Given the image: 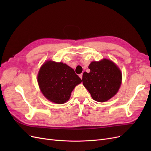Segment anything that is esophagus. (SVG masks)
<instances>
[{
    "label": "esophagus",
    "mask_w": 151,
    "mask_h": 151,
    "mask_svg": "<svg viewBox=\"0 0 151 151\" xmlns=\"http://www.w3.org/2000/svg\"><path fill=\"white\" fill-rule=\"evenodd\" d=\"M79 77H80L81 79H83V73H81V74H80L79 75Z\"/></svg>",
    "instance_id": "esophagus-1"
}]
</instances>
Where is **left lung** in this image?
<instances>
[{
  "mask_svg": "<svg viewBox=\"0 0 151 151\" xmlns=\"http://www.w3.org/2000/svg\"><path fill=\"white\" fill-rule=\"evenodd\" d=\"M90 72H84L83 83L95 101L104 102L115 96L122 83V73L118 67L108 59L92 62Z\"/></svg>",
  "mask_w": 151,
  "mask_h": 151,
  "instance_id": "8db88e82",
  "label": "left lung"
}]
</instances>
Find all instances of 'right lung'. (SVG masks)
<instances>
[{"instance_id": "right-lung-1", "label": "right lung", "mask_w": 151, "mask_h": 151, "mask_svg": "<svg viewBox=\"0 0 151 151\" xmlns=\"http://www.w3.org/2000/svg\"><path fill=\"white\" fill-rule=\"evenodd\" d=\"M81 82L74 69L62 62H45L38 75L41 91L45 98L57 104L67 102L72 90Z\"/></svg>"}]
</instances>
